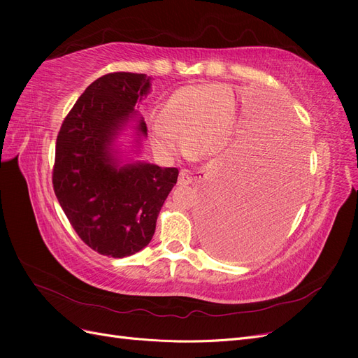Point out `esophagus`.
Listing matches in <instances>:
<instances>
[{"mask_svg": "<svg viewBox=\"0 0 358 358\" xmlns=\"http://www.w3.org/2000/svg\"><path fill=\"white\" fill-rule=\"evenodd\" d=\"M200 176L194 175L189 170H182L180 175H179V183L180 185H189V183H194Z\"/></svg>", "mask_w": 358, "mask_h": 358, "instance_id": "34e87169", "label": "esophagus"}]
</instances>
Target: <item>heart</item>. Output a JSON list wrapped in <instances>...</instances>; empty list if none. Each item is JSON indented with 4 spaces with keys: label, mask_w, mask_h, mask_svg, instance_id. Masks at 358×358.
Segmentation results:
<instances>
[{
    "label": "heart",
    "mask_w": 358,
    "mask_h": 358,
    "mask_svg": "<svg viewBox=\"0 0 358 358\" xmlns=\"http://www.w3.org/2000/svg\"><path fill=\"white\" fill-rule=\"evenodd\" d=\"M152 121V137L162 154L171 155L185 145L192 157L218 155L236 133L234 95L224 85H191L173 92Z\"/></svg>",
    "instance_id": "b5f03b06"
}]
</instances>
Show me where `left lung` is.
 I'll return each mask as SVG.
<instances>
[{"label": "left lung", "mask_w": 358, "mask_h": 358, "mask_svg": "<svg viewBox=\"0 0 358 358\" xmlns=\"http://www.w3.org/2000/svg\"><path fill=\"white\" fill-rule=\"evenodd\" d=\"M279 112L262 142L234 154L210 191L203 242L225 259H251L282 234L301 197L305 148Z\"/></svg>", "instance_id": "8db88e82"}]
</instances>
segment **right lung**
<instances>
[{
  "label": "right lung",
  "mask_w": 358,
  "mask_h": 358,
  "mask_svg": "<svg viewBox=\"0 0 358 358\" xmlns=\"http://www.w3.org/2000/svg\"><path fill=\"white\" fill-rule=\"evenodd\" d=\"M150 80L125 71L96 79L64 119L57 138L55 196L80 239L107 257H129L148 246L178 182L176 167L125 161L117 146L133 128V152L140 154L148 128L134 107L150 92Z\"/></svg>",
  "instance_id": "add662e5"
}]
</instances>
